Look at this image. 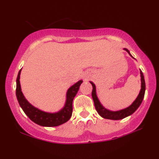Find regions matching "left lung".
<instances>
[{"mask_svg":"<svg viewBox=\"0 0 159 159\" xmlns=\"http://www.w3.org/2000/svg\"><path fill=\"white\" fill-rule=\"evenodd\" d=\"M130 56H132L130 54L129 51H128L127 48H124ZM133 58V57H132ZM140 77H141V89L139 93L138 98H137L135 101H134L131 106H129V107L125 108V109L117 111H111L108 109H106L103 106L101 105L100 103L98 98L96 95V90H95V85L94 83L92 82H90L91 84L93 86V91H92V97L94 101L95 107L96 109L97 112L98 113L99 115L103 117L104 119H112V120H119V119H122L125 117H127L129 115L133 114L135 111L138 109L139 106H140L141 103H142L143 98L145 95V79L144 76L142 71H140Z\"/></svg>","mask_w":159,"mask_h":159,"instance_id":"left-lung-1","label":"left lung"}]
</instances>
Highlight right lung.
Here are the masks:
<instances>
[{
  "mask_svg": "<svg viewBox=\"0 0 159 159\" xmlns=\"http://www.w3.org/2000/svg\"><path fill=\"white\" fill-rule=\"evenodd\" d=\"M21 70V69L19 70L18 76H17L16 95L19 105L22 108L24 112L25 113V114L33 122L36 123L38 125L43 126V127H56V126H59L66 122L71 118V114H72L73 99L79 90L82 80H80L79 82H77L67 91L66 103H65L64 107L61 110L56 113H48L34 107L24 96L21 90L20 82H19Z\"/></svg>",
  "mask_w": 159,
  "mask_h": 159,
  "instance_id": "obj_1",
  "label": "right lung"
}]
</instances>
